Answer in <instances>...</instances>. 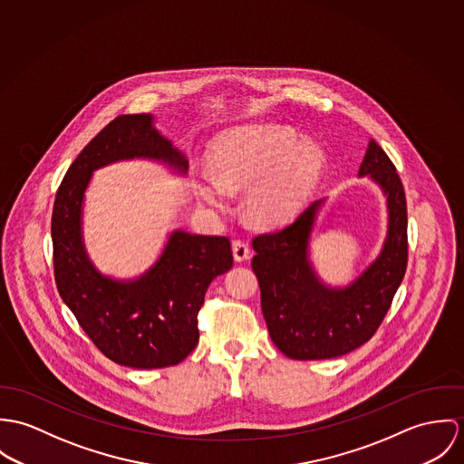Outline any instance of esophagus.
Wrapping results in <instances>:
<instances>
[{
  "mask_svg": "<svg viewBox=\"0 0 464 464\" xmlns=\"http://www.w3.org/2000/svg\"><path fill=\"white\" fill-rule=\"evenodd\" d=\"M231 249H233V257H235V261H246L247 257H249V246L246 244V242H242V240H235L233 242V246H231Z\"/></svg>",
  "mask_w": 464,
  "mask_h": 464,
  "instance_id": "obj_1",
  "label": "esophagus"
}]
</instances>
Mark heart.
<instances>
[{
  "instance_id": "obj_1",
  "label": "heart",
  "mask_w": 464,
  "mask_h": 464,
  "mask_svg": "<svg viewBox=\"0 0 464 464\" xmlns=\"http://www.w3.org/2000/svg\"><path fill=\"white\" fill-rule=\"evenodd\" d=\"M207 160L209 176L194 183L198 199L222 211L226 192L246 188L244 215L257 227L292 222L316 192L327 163L318 144L274 124L222 131L208 144Z\"/></svg>"
}]
</instances>
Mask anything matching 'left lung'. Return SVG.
<instances>
[{"label": "left lung", "instance_id": "8db88e82", "mask_svg": "<svg viewBox=\"0 0 464 464\" xmlns=\"http://www.w3.org/2000/svg\"><path fill=\"white\" fill-rule=\"evenodd\" d=\"M386 199V237L379 255L349 285H327L311 261V237L325 199L314 201L279 233L257 237L253 270L261 311L276 347L292 360H331L366 343L392 306L408 265V209L395 165L373 139L358 178Z\"/></svg>", "mask_w": 464, "mask_h": 464}]
</instances>
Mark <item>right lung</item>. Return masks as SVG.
<instances>
[{"label":"right lung","instance_id":"1","mask_svg":"<svg viewBox=\"0 0 464 464\" xmlns=\"http://www.w3.org/2000/svg\"><path fill=\"white\" fill-rule=\"evenodd\" d=\"M150 160L187 176L188 160L155 126V115H119L72 161L52 217L54 281L62 301L108 360L163 368L199 342L198 313L209 283L233 266L226 237L172 229L155 263L131 279L103 274L83 238V207L92 174L106 165Z\"/></svg>","mask_w":464,"mask_h":464}]
</instances>
